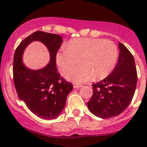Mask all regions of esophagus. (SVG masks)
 Returning <instances> with one entry per match:
<instances>
[{
  "mask_svg": "<svg viewBox=\"0 0 147 147\" xmlns=\"http://www.w3.org/2000/svg\"><path fill=\"white\" fill-rule=\"evenodd\" d=\"M73 87L74 88H80L82 87V85L81 84H79V83H73Z\"/></svg>",
  "mask_w": 147,
  "mask_h": 147,
  "instance_id": "esophagus-1",
  "label": "esophagus"
}]
</instances>
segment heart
<instances>
[{
  "label": "heart",
  "mask_w": 147,
  "mask_h": 147,
  "mask_svg": "<svg viewBox=\"0 0 147 147\" xmlns=\"http://www.w3.org/2000/svg\"><path fill=\"white\" fill-rule=\"evenodd\" d=\"M117 46L110 40L92 38L72 39L56 55V61L64 75L80 60L82 65L66 75L68 80L83 83L101 80L112 72L118 59Z\"/></svg>",
  "instance_id": "b5f03b06"
}]
</instances>
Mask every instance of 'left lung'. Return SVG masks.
Here are the masks:
<instances>
[{
    "instance_id": "left-lung-1",
    "label": "left lung",
    "mask_w": 147,
    "mask_h": 147,
    "mask_svg": "<svg viewBox=\"0 0 147 147\" xmlns=\"http://www.w3.org/2000/svg\"><path fill=\"white\" fill-rule=\"evenodd\" d=\"M117 64L106 78L93 84V96L87 103L90 112L104 119L117 116L130 105L137 84L135 61L129 50L119 43Z\"/></svg>"
}]
</instances>
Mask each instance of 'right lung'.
<instances>
[{"mask_svg":"<svg viewBox=\"0 0 147 147\" xmlns=\"http://www.w3.org/2000/svg\"><path fill=\"white\" fill-rule=\"evenodd\" d=\"M32 41L42 42L50 53L49 64L37 71L29 69L22 62L23 53ZM62 41L59 35L37 31L23 40L15 50L13 77L18 96L32 113L45 120L58 117L73 88L70 83L61 78L56 67V55Z\"/></svg>","mask_w":147,"mask_h":147,"instance_id":"right-lung-1","label":"right lung"}]
</instances>
